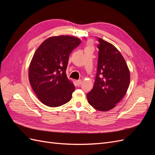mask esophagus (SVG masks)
Here are the masks:
<instances>
[{"instance_id":"esophagus-1","label":"esophagus","mask_w":155,"mask_h":155,"mask_svg":"<svg viewBox=\"0 0 155 155\" xmlns=\"http://www.w3.org/2000/svg\"><path fill=\"white\" fill-rule=\"evenodd\" d=\"M81 83H82V81L81 80V79H79V80L76 81V84H77L78 85H80L81 84Z\"/></svg>"}]
</instances>
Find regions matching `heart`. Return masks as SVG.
<instances>
[{"label":"heart","instance_id":"obj_1","mask_svg":"<svg viewBox=\"0 0 155 155\" xmlns=\"http://www.w3.org/2000/svg\"><path fill=\"white\" fill-rule=\"evenodd\" d=\"M88 47H91V46H88Z\"/></svg>","mask_w":155,"mask_h":155}]
</instances>
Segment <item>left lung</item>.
I'll use <instances>...</instances> for the list:
<instances>
[{
  "label": "left lung",
  "mask_w": 155,
  "mask_h": 155,
  "mask_svg": "<svg viewBox=\"0 0 155 155\" xmlns=\"http://www.w3.org/2000/svg\"><path fill=\"white\" fill-rule=\"evenodd\" d=\"M98 61L94 85L87 94L88 104L100 111H108L124 97L130 83V72L115 46L98 38Z\"/></svg>",
  "instance_id": "8db88e82"
}]
</instances>
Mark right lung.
<instances>
[{"label": "right lung", "instance_id": "1", "mask_svg": "<svg viewBox=\"0 0 155 155\" xmlns=\"http://www.w3.org/2000/svg\"><path fill=\"white\" fill-rule=\"evenodd\" d=\"M78 37H49L37 49L29 67L30 85L43 104L56 107L68 103L75 90L66 74L69 55L81 43Z\"/></svg>", "mask_w": 155, "mask_h": 155}]
</instances>
